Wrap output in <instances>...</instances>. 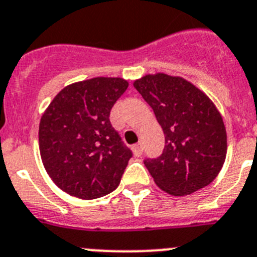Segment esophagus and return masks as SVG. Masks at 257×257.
Wrapping results in <instances>:
<instances>
[{"label": "esophagus", "instance_id": "esophagus-1", "mask_svg": "<svg viewBox=\"0 0 257 257\" xmlns=\"http://www.w3.org/2000/svg\"><path fill=\"white\" fill-rule=\"evenodd\" d=\"M133 151H135L136 156H141L142 151H144V149H142V145L141 144H136L135 146H133Z\"/></svg>", "mask_w": 257, "mask_h": 257}]
</instances>
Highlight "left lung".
<instances>
[{"instance_id": "left-lung-1", "label": "left lung", "mask_w": 257, "mask_h": 257, "mask_svg": "<svg viewBox=\"0 0 257 257\" xmlns=\"http://www.w3.org/2000/svg\"><path fill=\"white\" fill-rule=\"evenodd\" d=\"M133 85L166 137L162 155L144 160L155 184L172 195L211 184L226 156V131L215 104L191 82L166 73L147 75Z\"/></svg>"}]
</instances>
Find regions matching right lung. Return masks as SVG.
I'll list each match as a JSON object with an SVG mask.
<instances>
[{
  "label": "right lung",
  "instance_id": "right-lung-1",
  "mask_svg": "<svg viewBox=\"0 0 257 257\" xmlns=\"http://www.w3.org/2000/svg\"><path fill=\"white\" fill-rule=\"evenodd\" d=\"M126 88L119 77L76 82L59 91L42 115V163L67 194L95 199L119 186L133 153L111 125L110 112Z\"/></svg>",
  "mask_w": 257,
  "mask_h": 257
}]
</instances>
